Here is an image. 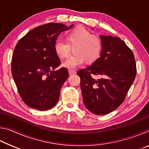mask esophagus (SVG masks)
I'll use <instances>...</instances> for the list:
<instances>
[{"mask_svg":"<svg viewBox=\"0 0 149 149\" xmlns=\"http://www.w3.org/2000/svg\"><path fill=\"white\" fill-rule=\"evenodd\" d=\"M69 74H70V75L75 74H76V72H75V70H69Z\"/></svg>","mask_w":149,"mask_h":149,"instance_id":"34e87169","label":"esophagus"}]
</instances>
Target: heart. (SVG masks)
Wrapping results in <instances>:
<instances>
[{"mask_svg": "<svg viewBox=\"0 0 149 149\" xmlns=\"http://www.w3.org/2000/svg\"><path fill=\"white\" fill-rule=\"evenodd\" d=\"M66 38L67 41L58 39L54 44L55 53L62 58L66 57L74 47V53L62 62L64 68L74 69L85 61L92 63L99 57L102 50L101 40L85 27H77L67 33Z\"/></svg>", "mask_w": 149, "mask_h": 149, "instance_id": "obj_1", "label": "heart"}]
</instances>
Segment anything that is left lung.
<instances>
[{
  "label": "left lung",
  "mask_w": 149,
  "mask_h": 149,
  "mask_svg": "<svg viewBox=\"0 0 149 149\" xmlns=\"http://www.w3.org/2000/svg\"><path fill=\"white\" fill-rule=\"evenodd\" d=\"M100 57L77 75L81 79L85 107L96 115H104L116 109L124 100L135 78L133 52L120 38L100 35ZM93 75L102 77L95 80Z\"/></svg>",
  "instance_id": "8db88e82"
}]
</instances>
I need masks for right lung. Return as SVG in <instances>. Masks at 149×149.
I'll return each mask as SVG.
<instances>
[{
  "label": "right lung",
  "instance_id": "1",
  "mask_svg": "<svg viewBox=\"0 0 149 149\" xmlns=\"http://www.w3.org/2000/svg\"><path fill=\"white\" fill-rule=\"evenodd\" d=\"M60 23H49L33 29L19 40L12 59V74L22 99L41 111L51 109L58 101L60 89L68 77L60 64L54 44L58 35L71 29Z\"/></svg>",
  "mask_w": 149,
  "mask_h": 149
}]
</instances>
